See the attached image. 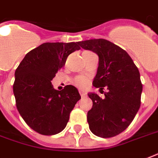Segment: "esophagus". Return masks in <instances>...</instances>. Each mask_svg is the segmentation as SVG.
<instances>
[{
    "mask_svg": "<svg viewBox=\"0 0 158 158\" xmlns=\"http://www.w3.org/2000/svg\"><path fill=\"white\" fill-rule=\"evenodd\" d=\"M79 94L81 95L82 98H84V97L87 96V94L85 93L84 91H83V90H79Z\"/></svg>",
    "mask_w": 158,
    "mask_h": 158,
    "instance_id": "esophagus-1",
    "label": "esophagus"
}]
</instances>
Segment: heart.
<instances>
[{
  "label": "heart",
  "mask_w": 158,
  "mask_h": 158,
  "mask_svg": "<svg viewBox=\"0 0 158 158\" xmlns=\"http://www.w3.org/2000/svg\"><path fill=\"white\" fill-rule=\"evenodd\" d=\"M74 85H76V86L83 88V87L86 86L87 84H88V80H87L86 78H84V77L79 76L74 79Z\"/></svg>",
  "instance_id": "1"
}]
</instances>
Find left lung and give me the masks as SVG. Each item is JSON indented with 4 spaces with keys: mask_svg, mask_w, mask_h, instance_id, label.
I'll use <instances>...</instances> for the list:
<instances>
[{
    "mask_svg": "<svg viewBox=\"0 0 158 158\" xmlns=\"http://www.w3.org/2000/svg\"><path fill=\"white\" fill-rule=\"evenodd\" d=\"M99 57L98 68L93 84L102 94H89L93 107L87 120L94 135L102 138L116 136L128 128L141 104L143 84L140 74L131 57L125 50L105 39H90L78 43Z\"/></svg>",
    "mask_w": 158,
    "mask_h": 158,
    "instance_id": "1",
    "label": "left lung"
}]
</instances>
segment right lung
I'll return each mask as SVG.
<instances>
[{
	"instance_id": "obj_1",
	"label": "right lung",
	"mask_w": 158,
	"mask_h": 158,
	"mask_svg": "<svg viewBox=\"0 0 158 158\" xmlns=\"http://www.w3.org/2000/svg\"><path fill=\"white\" fill-rule=\"evenodd\" d=\"M79 49L78 43H45L27 53L16 69L13 84L16 107L26 124L38 134L61 132L81 98L75 87L66 85L58 91L52 84L68 56Z\"/></svg>"
}]
</instances>
